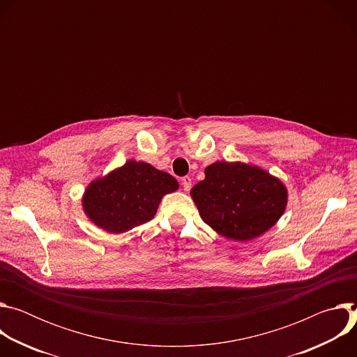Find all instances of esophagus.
<instances>
[{"label": "esophagus", "mask_w": 357, "mask_h": 357, "mask_svg": "<svg viewBox=\"0 0 357 357\" xmlns=\"http://www.w3.org/2000/svg\"><path fill=\"white\" fill-rule=\"evenodd\" d=\"M181 181H182V188H183V190L188 192V190L190 189V186H192V179H190L189 176H183Z\"/></svg>", "instance_id": "1"}]
</instances>
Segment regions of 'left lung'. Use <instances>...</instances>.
<instances>
[{"mask_svg":"<svg viewBox=\"0 0 357 357\" xmlns=\"http://www.w3.org/2000/svg\"><path fill=\"white\" fill-rule=\"evenodd\" d=\"M190 196L203 222L236 241H248L270 230L288 200L278 178L256 165L226 161L209 165Z\"/></svg>","mask_w":357,"mask_h":357,"instance_id":"1","label":"left lung"}]
</instances>
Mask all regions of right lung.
<instances>
[{
	"instance_id": "obj_1",
	"label": "right lung",
	"mask_w": 357,
	"mask_h": 357,
	"mask_svg": "<svg viewBox=\"0 0 357 357\" xmlns=\"http://www.w3.org/2000/svg\"><path fill=\"white\" fill-rule=\"evenodd\" d=\"M178 188V181L168 172L130 160L93 181L84 190L82 205L97 227L120 234L149 222L161 199Z\"/></svg>"
}]
</instances>
